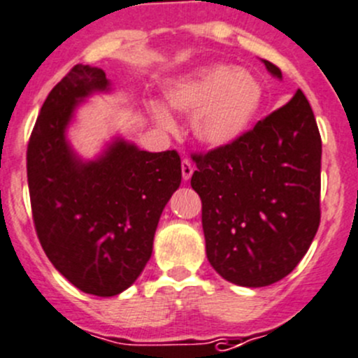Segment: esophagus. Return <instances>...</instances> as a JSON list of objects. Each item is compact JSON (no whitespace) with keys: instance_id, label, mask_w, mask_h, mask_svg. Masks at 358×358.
Segmentation results:
<instances>
[{"instance_id":"obj_1","label":"esophagus","mask_w":358,"mask_h":358,"mask_svg":"<svg viewBox=\"0 0 358 358\" xmlns=\"http://www.w3.org/2000/svg\"><path fill=\"white\" fill-rule=\"evenodd\" d=\"M192 173H194V166H192V162H190V159H183V161H182V176H183V180H190Z\"/></svg>"}]
</instances>
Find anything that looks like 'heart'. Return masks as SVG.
Segmentation results:
<instances>
[{
    "mask_svg": "<svg viewBox=\"0 0 358 358\" xmlns=\"http://www.w3.org/2000/svg\"><path fill=\"white\" fill-rule=\"evenodd\" d=\"M262 99V85L255 76L225 64L199 69L166 92L171 109L194 114V135L209 147L229 145L241 138L255 121ZM150 112L159 126L173 128L166 109L152 106Z\"/></svg>",
    "mask_w": 358,
    "mask_h": 358,
    "instance_id": "1",
    "label": "heart"
}]
</instances>
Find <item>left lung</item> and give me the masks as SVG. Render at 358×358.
Returning a JSON list of instances; mask_svg holds the SVG:
<instances>
[{
	"label": "left lung",
	"mask_w": 358,
	"mask_h": 358,
	"mask_svg": "<svg viewBox=\"0 0 358 358\" xmlns=\"http://www.w3.org/2000/svg\"><path fill=\"white\" fill-rule=\"evenodd\" d=\"M277 78L282 72L263 60ZM322 140L301 90L236 142L192 156L206 255L229 282L263 287L289 275L320 225Z\"/></svg>",
	"instance_id": "obj_1"
}]
</instances>
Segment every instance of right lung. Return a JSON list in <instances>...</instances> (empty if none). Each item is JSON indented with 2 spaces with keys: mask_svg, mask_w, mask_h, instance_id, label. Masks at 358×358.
<instances>
[{
  "mask_svg": "<svg viewBox=\"0 0 358 358\" xmlns=\"http://www.w3.org/2000/svg\"><path fill=\"white\" fill-rule=\"evenodd\" d=\"M107 85L102 69L72 67L46 96L27 143L43 251L69 282L95 296H115L138 279L162 209L182 182L176 150L154 154L115 142L88 164L72 154L64 131L76 103Z\"/></svg>",
  "mask_w": 358,
  "mask_h": 358,
  "instance_id": "obj_1",
  "label": "right lung"
}]
</instances>
